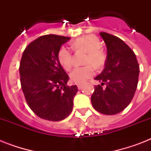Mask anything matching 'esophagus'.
Instances as JSON below:
<instances>
[{"label": "esophagus", "mask_w": 151, "mask_h": 151, "mask_svg": "<svg viewBox=\"0 0 151 151\" xmlns=\"http://www.w3.org/2000/svg\"><path fill=\"white\" fill-rule=\"evenodd\" d=\"M78 89H81V88H82V85H81V84H78Z\"/></svg>", "instance_id": "obj_1"}]
</instances>
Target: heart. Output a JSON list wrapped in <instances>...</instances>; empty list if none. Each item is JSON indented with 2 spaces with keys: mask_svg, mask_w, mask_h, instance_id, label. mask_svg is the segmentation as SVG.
<instances>
[{
  "mask_svg": "<svg viewBox=\"0 0 151 151\" xmlns=\"http://www.w3.org/2000/svg\"><path fill=\"white\" fill-rule=\"evenodd\" d=\"M101 42L95 35L88 34L79 37L71 44V48L74 50L83 49L87 52L85 57L86 63H92L96 67H100L106 61L105 53L101 50ZM58 59L59 63L65 70L69 71L73 64V55L70 49L63 46L58 52ZM95 69L92 64L77 66L70 74V78L76 84H82L94 74Z\"/></svg>",
  "mask_w": 151,
  "mask_h": 151,
  "instance_id": "b5f03b06",
  "label": "heart"
}]
</instances>
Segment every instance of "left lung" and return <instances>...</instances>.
I'll return each mask as SVG.
<instances>
[{"mask_svg":"<svg viewBox=\"0 0 151 151\" xmlns=\"http://www.w3.org/2000/svg\"><path fill=\"white\" fill-rule=\"evenodd\" d=\"M99 34L106 46L107 56L103 70L95 78L101 85L95 86L91 101L98 112L116 114L124 110L133 98L139 66L133 51L122 39L106 32Z\"/></svg>","mask_w":151,"mask_h":151,"instance_id":"left-lung-1","label":"left lung"}]
</instances>
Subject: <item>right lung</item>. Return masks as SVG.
Segmentation results:
<instances>
[{"mask_svg":"<svg viewBox=\"0 0 151 151\" xmlns=\"http://www.w3.org/2000/svg\"><path fill=\"white\" fill-rule=\"evenodd\" d=\"M68 37L48 34L29 43L19 65L20 82L27 104L42 119L59 122L73 110L77 85L67 86L69 76L58 59Z\"/></svg>","mask_w":151,"mask_h":151,"instance_id":"obj_1","label":"right lung"}]
</instances>
